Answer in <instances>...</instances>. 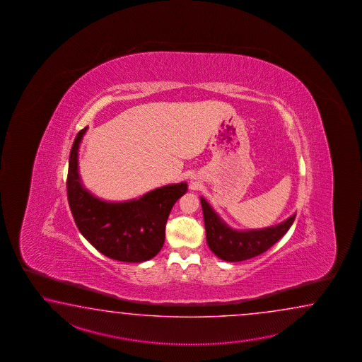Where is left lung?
Returning <instances> with one entry per match:
<instances>
[{
  "label": "left lung",
  "mask_w": 362,
  "mask_h": 362,
  "mask_svg": "<svg viewBox=\"0 0 362 362\" xmlns=\"http://www.w3.org/2000/svg\"><path fill=\"white\" fill-rule=\"evenodd\" d=\"M200 202L208 246L214 254L226 262H243L268 251L285 235L296 217L293 215L285 223L262 230L235 231L220 220L206 200L200 198Z\"/></svg>",
  "instance_id": "8db88e82"
}]
</instances>
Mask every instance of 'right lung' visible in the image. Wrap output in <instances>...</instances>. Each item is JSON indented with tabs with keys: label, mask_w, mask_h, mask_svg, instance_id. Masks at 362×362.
<instances>
[{
	"label": "right lung",
	"mask_w": 362,
	"mask_h": 362,
	"mask_svg": "<svg viewBox=\"0 0 362 362\" xmlns=\"http://www.w3.org/2000/svg\"><path fill=\"white\" fill-rule=\"evenodd\" d=\"M86 128L77 133L69 153L67 198L80 233L100 254L124 262L153 259L162 250L170 209L182 197L185 182L163 186L139 200L106 203L94 198L80 184L77 150Z\"/></svg>",
	"instance_id": "add662e5"
}]
</instances>
